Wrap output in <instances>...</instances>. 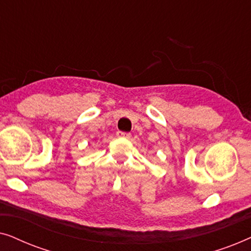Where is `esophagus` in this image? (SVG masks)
Here are the masks:
<instances>
[{"label": "esophagus", "instance_id": "1", "mask_svg": "<svg viewBox=\"0 0 251 251\" xmlns=\"http://www.w3.org/2000/svg\"><path fill=\"white\" fill-rule=\"evenodd\" d=\"M116 136L120 137V138H126V139H129L130 137H131L130 133L125 132V131H118V132H116Z\"/></svg>", "mask_w": 251, "mask_h": 251}]
</instances>
